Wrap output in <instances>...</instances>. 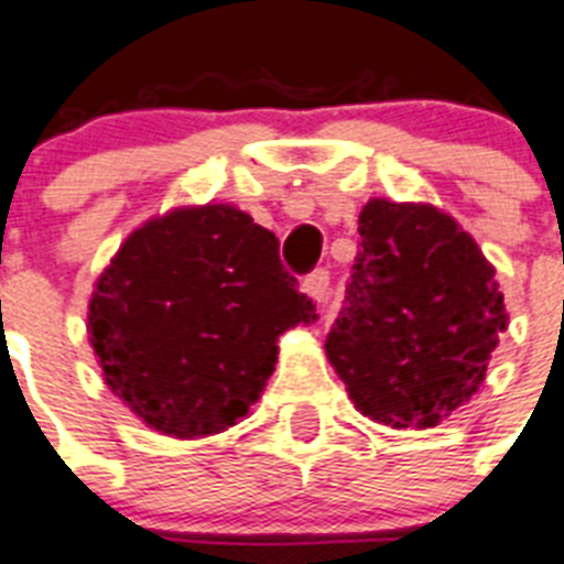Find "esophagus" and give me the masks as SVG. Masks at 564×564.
Instances as JSON below:
<instances>
[{"instance_id": "obj_1", "label": "esophagus", "mask_w": 564, "mask_h": 564, "mask_svg": "<svg viewBox=\"0 0 564 564\" xmlns=\"http://www.w3.org/2000/svg\"><path fill=\"white\" fill-rule=\"evenodd\" d=\"M304 292L313 297L315 304H324L329 295V274L324 272V269H315V272L304 281Z\"/></svg>"}]
</instances>
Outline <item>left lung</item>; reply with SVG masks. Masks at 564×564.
<instances>
[{"instance_id":"left-lung-1","label":"left lung","mask_w":564,"mask_h":564,"mask_svg":"<svg viewBox=\"0 0 564 564\" xmlns=\"http://www.w3.org/2000/svg\"><path fill=\"white\" fill-rule=\"evenodd\" d=\"M359 237L327 359L359 414L391 429H434L478 393L510 324L496 267L429 203L373 196Z\"/></svg>"}]
</instances>
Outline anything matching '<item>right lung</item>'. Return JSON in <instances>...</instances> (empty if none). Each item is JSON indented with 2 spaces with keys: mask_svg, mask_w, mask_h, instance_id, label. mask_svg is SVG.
<instances>
[{
  "mask_svg": "<svg viewBox=\"0 0 564 564\" xmlns=\"http://www.w3.org/2000/svg\"><path fill=\"white\" fill-rule=\"evenodd\" d=\"M278 237L228 203L178 205L141 223L98 274L86 333L104 382L176 441L237 425L260 400L278 338L313 324Z\"/></svg>",
  "mask_w": 564,
  "mask_h": 564,
  "instance_id": "add662e5",
  "label": "right lung"
}]
</instances>
